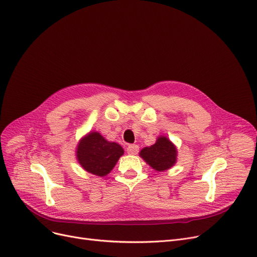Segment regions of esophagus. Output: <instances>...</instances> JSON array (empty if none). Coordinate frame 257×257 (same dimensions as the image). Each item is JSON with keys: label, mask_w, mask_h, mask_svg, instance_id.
Returning a JSON list of instances; mask_svg holds the SVG:
<instances>
[{"label": "esophagus", "mask_w": 257, "mask_h": 257, "mask_svg": "<svg viewBox=\"0 0 257 257\" xmlns=\"http://www.w3.org/2000/svg\"><path fill=\"white\" fill-rule=\"evenodd\" d=\"M127 152H128V154H131V155L138 154L139 146H138V145H130V146L127 147Z\"/></svg>", "instance_id": "1"}]
</instances>
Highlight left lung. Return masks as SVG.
<instances>
[{
	"label": "left lung",
	"instance_id": "1",
	"mask_svg": "<svg viewBox=\"0 0 257 257\" xmlns=\"http://www.w3.org/2000/svg\"><path fill=\"white\" fill-rule=\"evenodd\" d=\"M140 156L152 169L163 172L172 168L175 165L177 149L168 138L161 136L150 147L143 148L140 152Z\"/></svg>",
	"mask_w": 257,
	"mask_h": 257
}]
</instances>
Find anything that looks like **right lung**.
Returning a JSON list of instances; mask_svg holds the SVG:
<instances>
[{
	"label": "right lung",
	"instance_id": "obj_1",
	"mask_svg": "<svg viewBox=\"0 0 257 257\" xmlns=\"http://www.w3.org/2000/svg\"><path fill=\"white\" fill-rule=\"evenodd\" d=\"M124 149L114 142H109L101 133L91 131L77 144L75 155L82 168L96 176H105L114 168Z\"/></svg>",
	"mask_w": 257,
	"mask_h": 257
}]
</instances>
